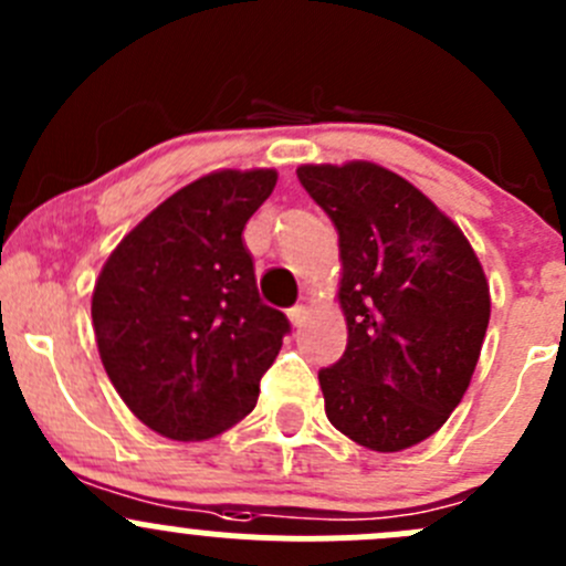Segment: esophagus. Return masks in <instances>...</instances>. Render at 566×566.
<instances>
[{
    "label": "esophagus",
    "mask_w": 566,
    "mask_h": 566,
    "mask_svg": "<svg viewBox=\"0 0 566 566\" xmlns=\"http://www.w3.org/2000/svg\"><path fill=\"white\" fill-rule=\"evenodd\" d=\"M306 315H310V312H306V306H293V310L287 312V317H290V323L295 325V328H301V325L306 323Z\"/></svg>",
    "instance_id": "obj_1"
}]
</instances>
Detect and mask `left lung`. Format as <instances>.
<instances>
[{
	"label": "left lung",
	"mask_w": 566,
	"mask_h": 566,
	"mask_svg": "<svg viewBox=\"0 0 566 566\" xmlns=\"http://www.w3.org/2000/svg\"><path fill=\"white\" fill-rule=\"evenodd\" d=\"M301 186L339 232L345 356L319 369L325 416L373 452L443 427L490 323V284L462 230L413 182L373 161L304 164Z\"/></svg>",
	"instance_id": "left-lung-1"
}]
</instances>
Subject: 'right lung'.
I'll return each instance as SVG.
<instances>
[{
  "instance_id": "right-lung-1",
  "label": "right lung",
  "mask_w": 566,
  "mask_h": 566,
  "mask_svg": "<svg viewBox=\"0 0 566 566\" xmlns=\"http://www.w3.org/2000/svg\"><path fill=\"white\" fill-rule=\"evenodd\" d=\"M276 169H216L147 213L93 290L101 361L130 413L172 441H208L254 410L287 317L260 301L243 227Z\"/></svg>"
}]
</instances>
